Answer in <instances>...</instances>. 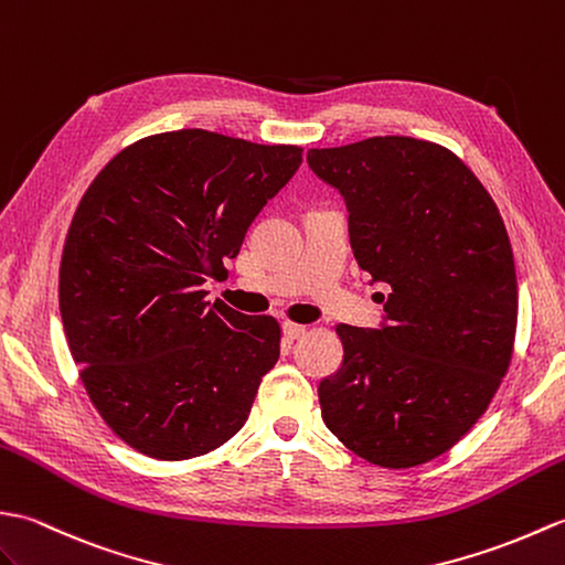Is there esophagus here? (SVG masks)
Segmentation results:
<instances>
[{
	"instance_id": "obj_1",
	"label": "esophagus",
	"mask_w": 565,
	"mask_h": 565,
	"mask_svg": "<svg viewBox=\"0 0 565 565\" xmlns=\"http://www.w3.org/2000/svg\"><path fill=\"white\" fill-rule=\"evenodd\" d=\"M282 333L295 341V338H302L307 333L305 323H295V321H282Z\"/></svg>"
}]
</instances>
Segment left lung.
<instances>
[{"mask_svg":"<svg viewBox=\"0 0 565 565\" xmlns=\"http://www.w3.org/2000/svg\"><path fill=\"white\" fill-rule=\"evenodd\" d=\"M307 161L345 198L358 266L388 285L382 329H335L343 365L319 384L323 423L370 463L418 467L473 428L510 367L518 278L503 217L428 140L370 137Z\"/></svg>","mask_w":565,"mask_h":565,"instance_id":"8db88e82","label":"left lung"}]
</instances>
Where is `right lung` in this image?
I'll return each instance as SVG.
<instances>
[{
  "instance_id": "1",
  "label": "right lung",
  "mask_w": 565,
  "mask_h": 565,
  "mask_svg": "<svg viewBox=\"0 0 565 565\" xmlns=\"http://www.w3.org/2000/svg\"><path fill=\"white\" fill-rule=\"evenodd\" d=\"M302 147L210 130L142 137L98 171L60 260V315L108 428L161 461L207 455L242 430L280 323L246 317L203 282L227 275Z\"/></svg>"
}]
</instances>
